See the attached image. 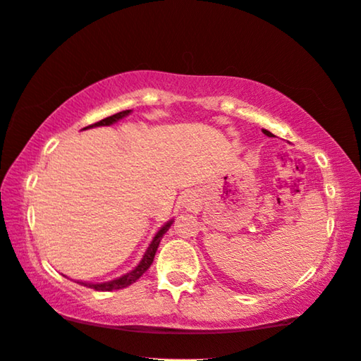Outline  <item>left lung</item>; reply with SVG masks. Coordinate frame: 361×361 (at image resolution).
I'll return each instance as SVG.
<instances>
[{"label": "left lung", "instance_id": "1", "mask_svg": "<svg viewBox=\"0 0 361 361\" xmlns=\"http://www.w3.org/2000/svg\"><path fill=\"white\" fill-rule=\"evenodd\" d=\"M262 132H264V133H266V135H267V137H272V133H271V132H269V130H262Z\"/></svg>", "mask_w": 361, "mask_h": 361}]
</instances>
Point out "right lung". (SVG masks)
Returning <instances> with one entry per match:
<instances>
[{"instance_id": "obj_1", "label": "right lung", "mask_w": 361, "mask_h": 361, "mask_svg": "<svg viewBox=\"0 0 361 361\" xmlns=\"http://www.w3.org/2000/svg\"><path fill=\"white\" fill-rule=\"evenodd\" d=\"M128 114H130V110H122V112H118V114H115V115H110V117L100 120V122H97V123L89 125V127H99V125H110V123L117 122V120H120V118H123L125 115H128ZM89 127H85V128H89ZM171 223H173V221H170V223H166V224L163 226V228L155 234V238H153L152 244H150V246H148L147 252L143 254L140 264H138V266H137L135 269H133V271H130L128 274H125V276L118 277V279H114V281L104 282V284H85V282H79V284H84V286H87V287H92V289H95V290H117V289H123V287H128L130 284H133V282L138 281V279H140V277L143 276V274H145V272L148 271V267L152 266L153 257H155V254H157L158 244H160L163 234H165L166 231L170 229Z\"/></svg>"}]
</instances>
